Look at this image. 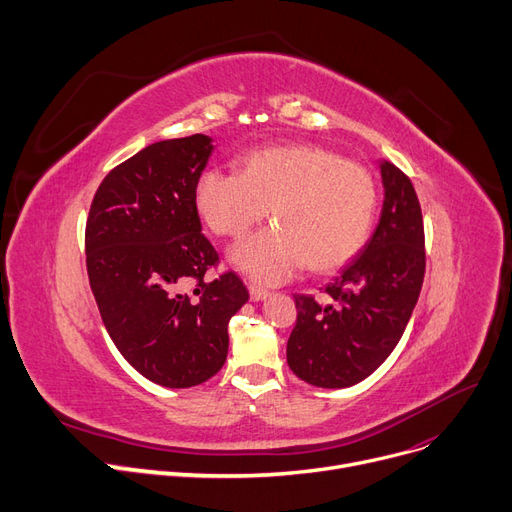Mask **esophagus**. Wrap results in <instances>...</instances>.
I'll return each instance as SVG.
<instances>
[{
	"instance_id": "1",
	"label": "esophagus",
	"mask_w": 512,
	"mask_h": 512,
	"mask_svg": "<svg viewBox=\"0 0 512 512\" xmlns=\"http://www.w3.org/2000/svg\"><path fill=\"white\" fill-rule=\"evenodd\" d=\"M249 294H251L253 302H259V300H265L269 296V290H265L261 286H249Z\"/></svg>"
}]
</instances>
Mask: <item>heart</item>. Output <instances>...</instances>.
<instances>
[{
  "mask_svg": "<svg viewBox=\"0 0 512 512\" xmlns=\"http://www.w3.org/2000/svg\"><path fill=\"white\" fill-rule=\"evenodd\" d=\"M370 170L317 144L255 148L243 170L210 168L197 181V210L218 236L243 238L267 212L276 220L230 253L261 284H282L309 263L331 271L352 261L368 241L377 212Z\"/></svg>",
  "mask_w": 512,
  "mask_h": 512,
  "instance_id": "1",
  "label": "heart"
}]
</instances>
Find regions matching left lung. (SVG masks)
I'll list each match as a JSON object with an SVG mask.
<instances>
[{
  "label": "left lung",
  "mask_w": 512,
  "mask_h": 512,
  "mask_svg": "<svg viewBox=\"0 0 512 512\" xmlns=\"http://www.w3.org/2000/svg\"><path fill=\"white\" fill-rule=\"evenodd\" d=\"M383 212L366 247L327 288V300L294 294L296 325L286 360L298 379L323 389L360 383L401 339L418 302L424 271V220L403 170L381 164Z\"/></svg>",
  "instance_id": "left-lung-1"
}]
</instances>
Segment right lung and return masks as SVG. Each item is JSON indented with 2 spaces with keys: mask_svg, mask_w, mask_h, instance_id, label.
<instances>
[{
  "mask_svg": "<svg viewBox=\"0 0 512 512\" xmlns=\"http://www.w3.org/2000/svg\"><path fill=\"white\" fill-rule=\"evenodd\" d=\"M203 133L156 142L115 166L86 220L88 280L113 344L148 381L187 389L224 366L228 321L249 300L201 234L195 189L212 156Z\"/></svg>",
  "mask_w": 512,
  "mask_h": 512,
  "instance_id": "obj_1",
  "label": "right lung"
}]
</instances>
